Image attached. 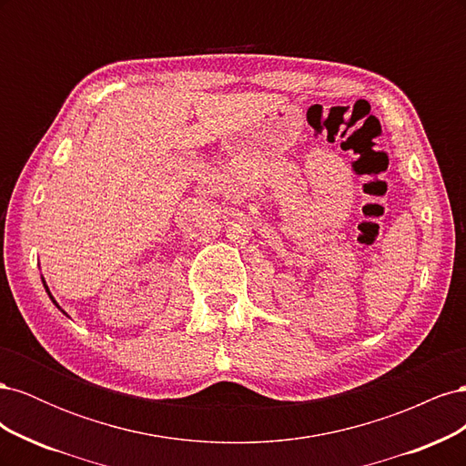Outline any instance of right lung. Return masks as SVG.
Masks as SVG:
<instances>
[{"mask_svg":"<svg viewBox=\"0 0 466 466\" xmlns=\"http://www.w3.org/2000/svg\"><path fill=\"white\" fill-rule=\"evenodd\" d=\"M42 284H45V288H46V291H48V295H50V299L54 301V298H52V293H50V289H48V286H46V281H45V278H42ZM54 305L60 309V305H58V303H56V301H54ZM60 311H62V309H60ZM62 313H64V311H62ZM64 315H66V313H64Z\"/></svg>","mask_w":466,"mask_h":466,"instance_id":"1","label":"right lung"}]
</instances>
